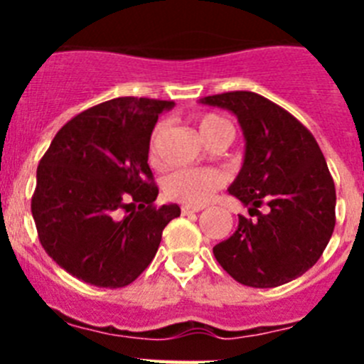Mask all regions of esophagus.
<instances>
[{"label": "esophagus", "mask_w": 364, "mask_h": 364, "mask_svg": "<svg viewBox=\"0 0 364 364\" xmlns=\"http://www.w3.org/2000/svg\"><path fill=\"white\" fill-rule=\"evenodd\" d=\"M202 208H193V205H182L180 208V211H182V215H189V213H198Z\"/></svg>", "instance_id": "esophagus-1"}]
</instances>
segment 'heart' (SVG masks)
I'll list each match as a JSON object with an SVG mask.
<instances>
[{"instance_id":"heart-1","label":"heart","mask_w":364,"mask_h":364,"mask_svg":"<svg viewBox=\"0 0 364 364\" xmlns=\"http://www.w3.org/2000/svg\"><path fill=\"white\" fill-rule=\"evenodd\" d=\"M198 133L205 142H213L218 136H231V125L218 114L205 112L197 120ZM164 133V124L154 125L153 133L149 136V147L147 156L151 164L159 162V142ZM224 175L213 167H202V169H178L171 173L164 180V195L169 200L180 202V204L200 208L213 197L215 193L224 186Z\"/></svg>"}]
</instances>
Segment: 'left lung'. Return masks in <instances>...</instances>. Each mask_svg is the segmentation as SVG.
Returning <instances> with one entry per match:
<instances>
[{
    "label": "left lung",
    "mask_w": 364,
    "mask_h": 364,
    "mask_svg": "<svg viewBox=\"0 0 364 364\" xmlns=\"http://www.w3.org/2000/svg\"><path fill=\"white\" fill-rule=\"evenodd\" d=\"M202 104L235 112L246 138L230 195L250 205V217L240 215L235 233L213 247L215 259L252 288L301 277L323 255L336 226V184L319 144L294 114L257 92H222Z\"/></svg>",
    "instance_id": "8db88e82"
}]
</instances>
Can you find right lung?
<instances>
[{
  "label": "right lung",
  "instance_id": "right-lung-1",
  "mask_svg": "<svg viewBox=\"0 0 364 364\" xmlns=\"http://www.w3.org/2000/svg\"><path fill=\"white\" fill-rule=\"evenodd\" d=\"M173 102L109 100L58 131L36 171L31 210L47 255L73 277L124 288L151 264L176 204L154 205L147 147ZM122 210L124 215H120Z\"/></svg>",
  "mask_w": 364,
  "mask_h": 364
}]
</instances>
